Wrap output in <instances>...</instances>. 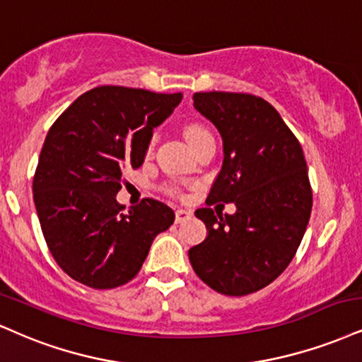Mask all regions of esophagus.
Wrapping results in <instances>:
<instances>
[{"label":"esophagus","instance_id":"obj_1","mask_svg":"<svg viewBox=\"0 0 362 362\" xmlns=\"http://www.w3.org/2000/svg\"><path fill=\"white\" fill-rule=\"evenodd\" d=\"M190 217H192V212L187 211V209H177L175 211V221L178 224L184 223L187 219H190Z\"/></svg>","mask_w":362,"mask_h":362}]
</instances>
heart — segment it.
I'll return each mask as SVG.
<instances>
[{
  "mask_svg": "<svg viewBox=\"0 0 362 362\" xmlns=\"http://www.w3.org/2000/svg\"><path fill=\"white\" fill-rule=\"evenodd\" d=\"M184 133H185L187 141L190 143V146L195 145V143H197L199 139H202V138H206V136H211V133H209L206 128H202V126H199V124L185 126Z\"/></svg>",
  "mask_w": 362,
  "mask_h": 362,
  "instance_id": "1",
  "label": "heart"
}]
</instances>
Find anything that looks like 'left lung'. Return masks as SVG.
Instances as JSON below:
<instances>
[{
  "label": "left lung",
  "mask_w": 362,
  "mask_h": 362,
  "mask_svg": "<svg viewBox=\"0 0 362 362\" xmlns=\"http://www.w3.org/2000/svg\"><path fill=\"white\" fill-rule=\"evenodd\" d=\"M194 107L221 133L224 162L207 197L234 202V214L197 209L207 238L189 250L194 272L229 297L258 291L288 267L312 212L307 162L298 139L264 99L195 93Z\"/></svg>",
  "instance_id": "8db88e82"
}]
</instances>
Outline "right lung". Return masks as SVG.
<instances>
[{"instance_id":"add662e5","label":"right lung","mask_w":362,"mask_h":362,"mask_svg":"<svg viewBox=\"0 0 362 362\" xmlns=\"http://www.w3.org/2000/svg\"><path fill=\"white\" fill-rule=\"evenodd\" d=\"M180 101V93L94 87L47 133L33 200L52 256L76 281L107 290L133 280L156 234L173 224L160 200L143 199L123 214L116 194L124 170L141 167L153 128Z\"/></svg>"}]
</instances>
